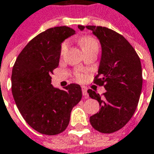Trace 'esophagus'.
<instances>
[{
  "mask_svg": "<svg viewBox=\"0 0 154 154\" xmlns=\"http://www.w3.org/2000/svg\"><path fill=\"white\" fill-rule=\"evenodd\" d=\"M82 95H83V97L87 99L88 97V92H87V88H85L84 86H82Z\"/></svg>",
  "mask_w": 154,
  "mask_h": 154,
  "instance_id": "esophagus-1",
  "label": "esophagus"
}]
</instances>
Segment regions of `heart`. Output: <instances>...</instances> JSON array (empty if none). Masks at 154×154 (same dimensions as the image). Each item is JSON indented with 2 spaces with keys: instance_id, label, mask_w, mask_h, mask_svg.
Segmentation results:
<instances>
[{
  "instance_id": "b5f03b06",
  "label": "heart",
  "mask_w": 154,
  "mask_h": 154,
  "mask_svg": "<svg viewBox=\"0 0 154 154\" xmlns=\"http://www.w3.org/2000/svg\"><path fill=\"white\" fill-rule=\"evenodd\" d=\"M79 42H80V45L82 47V50H87V49L92 48H98L97 41L90 35H85V36L81 37L79 40ZM66 43L65 42L61 46V53H63L66 50ZM76 77L78 80H82L84 78V76L81 72H76Z\"/></svg>"
}]
</instances>
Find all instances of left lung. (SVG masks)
<instances>
[{
    "label": "left lung",
    "instance_id": "8db88e82",
    "mask_svg": "<svg viewBox=\"0 0 154 154\" xmlns=\"http://www.w3.org/2000/svg\"><path fill=\"white\" fill-rule=\"evenodd\" d=\"M83 30L85 26L78 25ZM101 45L98 74L94 82L106 90L101 98L92 89L89 97L97 100L100 110L90 117L94 130L110 134L122 129L132 118L142 88L140 58L134 48L122 35L101 26L88 25Z\"/></svg>",
    "mask_w": 154,
    "mask_h": 154
}]
</instances>
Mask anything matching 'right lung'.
I'll return each instance as SVG.
<instances>
[{"mask_svg": "<svg viewBox=\"0 0 154 154\" xmlns=\"http://www.w3.org/2000/svg\"><path fill=\"white\" fill-rule=\"evenodd\" d=\"M74 34L67 26L42 32L24 47L13 68L12 93L17 107L26 123L43 135H58L66 130L72 108L82 99L78 84L71 83L63 89L51 84L61 43Z\"/></svg>", "mask_w": 154, "mask_h": 154, "instance_id": "right-lung-1", "label": "right lung"}]
</instances>
